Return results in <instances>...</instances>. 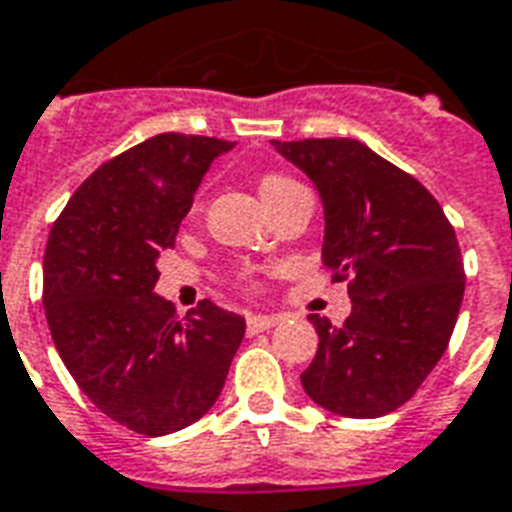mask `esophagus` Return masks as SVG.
Returning a JSON list of instances; mask_svg holds the SVG:
<instances>
[{"instance_id":"34e87169","label":"esophagus","mask_w":512,"mask_h":512,"mask_svg":"<svg viewBox=\"0 0 512 512\" xmlns=\"http://www.w3.org/2000/svg\"><path fill=\"white\" fill-rule=\"evenodd\" d=\"M279 322H282L279 314H255V317L247 319V327L249 333H263V330H271V327H276Z\"/></svg>"}]
</instances>
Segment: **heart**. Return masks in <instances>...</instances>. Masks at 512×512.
<instances>
[{
    "label": "heart",
    "instance_id": "heart-1",
    "mask_svg": "<svg viewBox=\"0 0 512 512\" xmlns=\"http://www.w3.org/2000/svg\"><path fill=\"white\" fill-rule=\"evenodd\" d=\"M292 185H298V182L290 177H284V174H265V177L260 179V195H263V201L268 204V201H273L276 195L284 193V190Z\"/></svg>",
    "mask_w": 512,
    "mask_h": 512
}]
</instances>
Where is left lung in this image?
<instances>
[{"label": "left lung", "mask_w": 512, "mask_h": 512, "mask_svg": "<svg viewBox=\"0 0 512 512\" xmlns=\"http://www.w3.org/2000/svg\"><path fill=\"white\" fill-rule=\"evenodd\" d=\"M319 190L322 263L349 279L341 327L308 314L319 349L300 384L325 411L376 419L408 403L438 365L464 295L459 241L440 204L357 139L271 142Z\"/></svg>", "instance_id": "left-lung-1"}]
</instances>
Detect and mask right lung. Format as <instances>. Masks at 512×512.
Instances as JSON below:
<instances>
[{"label":"right lung","instance_id":"1","mask_svg":"<svg viewBox=\"0 0 512 512\" xmlns=\"http://www.w3.org/2000/svg\"><path fill=\"white\" fill-rule=\"evenodd\" d=\"M233 142L158 134L93 171L45 247V317L101 413L147 438L190 427L222 392L247 322L201 300L185 319L155 295L158 257L214 158Z\"/></svg>","mask_w":512,"mask_h":512}]
</instances>
